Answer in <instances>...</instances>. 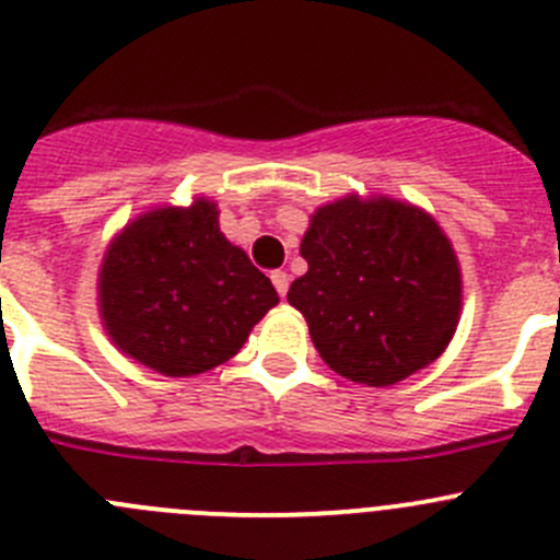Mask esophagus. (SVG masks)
Returning <instances> with one entry per match:
<instances>
[{
    "mask_svg": "<svg viewBox=\"0 0 560 560\" xmlns=\"http://www.w3.org/2000/svg\"><path fill=\"white\" fill-rule=\"evenodd\" d=\"M271 283H275L277 294H280V296H285V294H289V283H291L289 271H283V269L271 271Z\"/></svg>",
    "mask_w": 560,
    "mask_h": 560,
    "instance_id": "esophagus-1",
    "label": "esophagus"
}]
</instances>
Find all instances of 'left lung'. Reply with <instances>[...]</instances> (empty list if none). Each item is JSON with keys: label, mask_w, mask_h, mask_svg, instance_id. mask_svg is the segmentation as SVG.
Here are the masks:
<instances>
[{"label": "left lung", "mask_w": 560, "mask_h": 560, "mask_svg": "<svg viewBox=\"0 0 560 560\" xmlns=\"http://www.w3.org/2000/svg\"><path fill=\"white\" fill-rule=\"evenodd\" d=\"M307 271L289 289L335 374L387 387L443 354L459 324L462 275L429 214L387 197H343L313 214Z\"/></svg>", "instance_id": "obj_1"}]
</instances>
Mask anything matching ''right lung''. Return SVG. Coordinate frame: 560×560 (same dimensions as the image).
<instances>
[{"label":"right lung","mask_w":560,"mask_h":560,"mask_svg":"<svg viewBox=\"0 0 560 560\" xmlns=\"http://www.w3.org/2000/svg\"><path fill=\"white\" fill-rule=\"evenodd\" d=\"M98 291L117 349L164 376L231 360L280 302L269 277L222 236L209 200L131 222L106 249Z\"/></svg>","instance_id":"obj_1"}]
</instances>
